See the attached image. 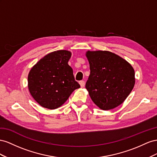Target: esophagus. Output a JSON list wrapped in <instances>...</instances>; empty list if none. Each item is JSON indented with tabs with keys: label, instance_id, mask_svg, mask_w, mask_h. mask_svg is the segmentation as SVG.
Returning a JSON list of instances; mask_svg holds the SVG:
<instances>
[{
	"label": "esophagus",
	"instance_id": "34e87169",
	"mask_svg": "<svg viewBox=\"0 0 157 157\" xmlns=\"http://www.w3.org/2000/svg\"><path fill=\"white\" fill-rule=\"evenodd\" d=\"M79 85L81 86L82 88H83L85 86V82L84 81H80L79 82Z\"/></svg>",
	"mask_w": 157,
	"mask_h": 157
}]
</instances>
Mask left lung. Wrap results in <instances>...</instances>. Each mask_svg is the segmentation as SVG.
<instances>
[{
  "instance_id": "left-lung-1",
  "label": "left lung",
  "mask_w": 157,
  "mask_h": 157,
  "mask_svg": "<svg viewBox=\"0 0 157 157\" xmlns=\"http://www.w3.org/2000/svg\"><path fill=\"white\" fill-rule=\"evenodd\" d=\"M90 75L86 88L98 108L109 110L126 99L136 82L135 71L123 58L107 51H87Z\"/></svg>"
}]
</instances>
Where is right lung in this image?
<instances>
[{"label": "right lung", "mask_w": 157, "mask_h": 157, "mask_svg": "<svg viewBox=\"0 0 157 157\" xmlns=\"http://www.w3.org/2000/svg\"><path fill=\"white\" fill-rule=\"evenodd\" d=\"M71 56V52L66 50L50 52L30 70L28 78L29 93L43 108H59L75 89L80 87L68 64Z\"/></svg>", "instance_id": "right-lung-1"}]
</instances>
